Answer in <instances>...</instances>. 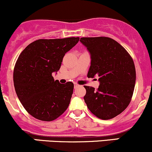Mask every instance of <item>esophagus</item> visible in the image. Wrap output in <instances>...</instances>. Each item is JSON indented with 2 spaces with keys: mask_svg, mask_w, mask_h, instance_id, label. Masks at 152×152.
Segmentation results:
<instances>
[{
  "mask_svg": "<svg viewBox=\"0 0 152 152\" xmlns=\"http://www.w3.org/2000/svg\"><path fill=\"white\" fill-rule=\"evenodd\" d=\"M78 86H79V85L77 84V83H74V88H78Z\"/></svg>",
  "mask_w": 152,
  "mask_h": 152,
  "instance_id": "obj_1",
  "label": "esophagus"
}]
</instances>
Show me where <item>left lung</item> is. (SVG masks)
I'll use <instances>...</instances> for the list:
<instances>
[{
  "instance_id": "left-lung-1",
  "label": "left lung",
  "mask_w": 152,
  "mask_h": 152,
  "mask_svg": "<svg viewBox=\"0 0 152 152\" xmlns=\"http://www.w3.org/2000/svg\"><path fill=\"white\" fill-rule=\"evenodd\" d=\"M80 41L91 54V66L87 76H99L96 90L84 86L83 97L92 114L103 120L118 116L129 106L136 82L133 59L126 50L109 37L81 38Z\"/></svg>"
}]
</instances>
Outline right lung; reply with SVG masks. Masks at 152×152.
Listing matches in <instances>:
<instances>
[{
  "mask_svg": "<svg viewBox=\"0 0 152 152\" xmlns=\"http://www.w3.org/2000/svg\"><path fill=\"white\" fill-rule=\"evenodd\" d=\"M78 41V37L38 39L18 56L13 71L15 90L23 106L34 118L51 121L69 107L74 83L54 81L52 74L60 69L65 53Z\"/></svg>",
  "mask_w": 152,
  "mask_h": 152,
  "instance_id": "right-lung-1",
  "label": "right lung"
}]
</instances>
